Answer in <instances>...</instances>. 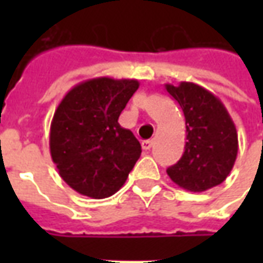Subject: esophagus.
<instances>
[{
  "label": "esophagus",
  "instance_id": "34e87169",
  "mask_svg": "<svg viewBox=\"0 0 263 263\" xmlns=\"http://www.w3.org/2000/svg\"><path fill=\"white\" fill-rule=\"evenodd\" d=\"M152 145H154V139H146L142 142V149L148 151V149L152 148Z\"/></svg>",
  "mask_w": 263,
  "mask_h": 263
}]
</instances>
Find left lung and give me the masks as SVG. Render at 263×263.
I'll return each instance as SVG.
<instances>
[{"label":"left lung","mask_w":263,"mask_h":263,"mask_svg":"<svg viewBox=\"0 0 263 263\" xmlns=\"http://www.w3.org/2000/svg\"><path fill=\"white\" fill-rule=\"evenodd\" d=\"M165 88L183 109L186 120L184 152L167 167L172 182L187 192H205L224 182L238 154L234 121L218 97L204 87L182 81Z\"/></svg>","instance_id":"8db88e82"}]
</instances>
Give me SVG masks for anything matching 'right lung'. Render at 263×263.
Here are the masks:
<instances>
[{"label": "right lung", "mask_w": 263, "mask_h": 263, "mask_svg": "<svg viewBox=\"0 0 263 263\" xmlns=\"http://www.w3.org/2000/svg\"><path fill=\"white\" fill-rule=\"evenodd\" d=\"M138 87L134 79H90L73 87L58 105L50 124V156L77 193L105 198L126 182L142 149L118 118Z\"/></svg>", "instance_id": "1"}]
</instances>
